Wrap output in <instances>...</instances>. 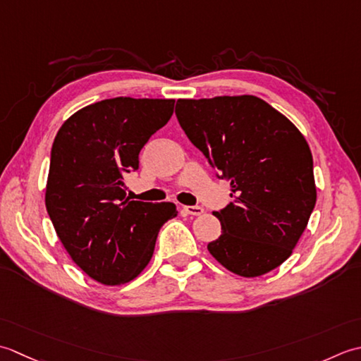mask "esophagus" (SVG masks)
Wrapping results in <instances>:
<instances>
[{
    "instance_id": "34e87169",
    "label": "esophagus",
    "mask_w": 361,
    "mask_h": 361,
    "mask_svg": "<svg viewBox=\"0 0 361 361\" xmlns=\"http://www.w3.org/2000/svg\"><path fill=\"white\" fill-rule=\"evenodd\" d=\"M183 212L191 216H201L204 213V209L200 207V205H187V207H183Z\"/></svg>"
}]
</instances>
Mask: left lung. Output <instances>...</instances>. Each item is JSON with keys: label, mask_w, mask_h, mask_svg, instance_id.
I'll list each match as a JSON object with an SVG mask.
<instances>
[{"label": "left lung", "mask_w": 361, "mask_h": 361, "mask_svg": "<svg viewBox=\"0 0 361 361\" xmlns=\"http://www.w3.org/2000/svg\"><path fill=\"white\" fill-rule=\"evenodd\" d=\"M176 116L233 201L213 212L221 223L209 252L243 277L273 271L291 255L316 204L313 157L299 129L252 97L178 99Z\"/></svg>", "instance_id": "left-lung-1"}]
</instances>
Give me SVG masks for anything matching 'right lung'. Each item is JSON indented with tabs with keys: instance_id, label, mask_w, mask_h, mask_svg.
<instances>
[{
	"instance_id": "1",
	"label": "right lung",
	"mask_w": 361,
	"mask_h": 361,
	"mask_svg": "<svg viewBox=\"0 0 361 361\" xmlns=\"http://www.w3.org/2000/svg\"><path fill=\"white\" fill-rule=\"evenodd\" d=\"M174 99H104L73 114L51 149L45 204L71 260L104 285L135 279L149 263L173 202L130 201L124 174L171 118Z\"/></svg>"
}]
</instances>
